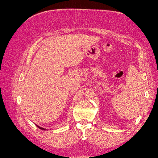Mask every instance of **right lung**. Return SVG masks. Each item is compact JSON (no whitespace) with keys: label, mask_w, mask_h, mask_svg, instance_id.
Masks as SVG:
<instances>
[{"label":"right lung","mask_w":158,"mask_h":158,"mask_svg":"<svg viewBox=\"0 0 158 158\" xmlns=\"http://www.w3.org/2000/svg\"><path fill=\"white\" fill-rule=\"evenodd\" d=\"M36 126H37V127L38 128H40V129H41V130H44V131H45V130H46V129H45V128H42V127H39V126H38V125H36Z\"/></svg>","instance_id":"1"}]
</instances>
